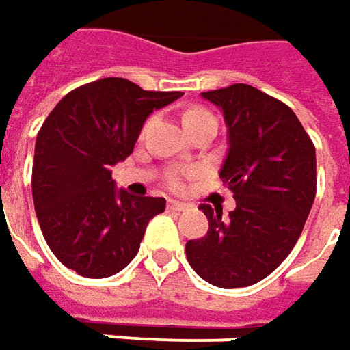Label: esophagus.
Masks as SVG:
<instances>
[{"label":"esophagus","instance_id":"34e87169","mask_svg":"<svg viewBox=\"0 0 350 350\" xmlns=\"http://www.w3.org/2000/svg\"><path fill=\"white\" fill-rule=\"evenodd\" d=\"M168 207L176 209V211H184L188 207V204L186 202H180V200H168Z\"/></svg>","mask_w":350,"mask_h":350}]
</instances>
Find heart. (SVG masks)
<instances>
[{
  "mask_svg": "<svg viewBox=\"0 0 350 350\" xmlns=\"http://www.w3.org/2000/svg\"><path fill=\"white\" fill-rule=\"evenodd\" d=\"M205 115H211L209 111H204V109H190V111H186V115H184V123H188V121H193V119H198V117H205ZM174 186H178L180 184V180L178 178H172L170 180Z\"/></svg>",
  "mask_w": 350,
  "mask_h": 350,
  "instance_id": "heart-1",
  "label": "heart"
}]
</instances>
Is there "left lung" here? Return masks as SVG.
Masks as SVG:
<instances>
[{"label": "left lung", "instance_id": "left-lung-1", "mask_svg": "<svg viewBox=\"0 0 350 350\" xmlns=\"http://www.w3.org/2000/svg\"><path fill=\"white\" fill-rule=\"evenodd\" d=\"M202 98L223 111L227 157L219 178L237 207L202 204L209 231L186 243L190 266L217 288H243L274 272L294 249L315 200V146L296 113L249 84Z\"/></svg>", "mask_w": 350, "mask_h": 350}]
</instances>
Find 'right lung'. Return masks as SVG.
I'll use <instances>...</instances> for the list:
<instances>
[{"mask_svg":"<svg viewBox=\"0 0 350 350\" xmlns=\"http://www.w3.org/2000/svg\"><path fill=\"white\" fill-rule=\"evenodd\" d=\"M182 92H146L125 78L80 85L37 135L33 202L46 245L85 278H107L137 256L164 198L117 190L111 168L129 157L146 117Z\"/></svg>","mask_w":350,"mask_h":350,"instance_id":"obj_1","label":"right lung"}]
</instances>
